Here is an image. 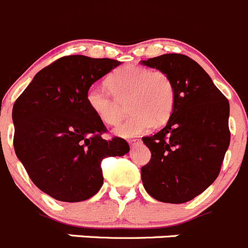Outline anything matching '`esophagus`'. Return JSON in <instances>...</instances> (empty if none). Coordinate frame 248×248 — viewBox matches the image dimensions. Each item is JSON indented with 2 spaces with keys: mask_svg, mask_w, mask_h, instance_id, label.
<instances>
[{
  "mask_svg": "<svg viewBox=\"0 0 248 248\" xmlns=\"http://www.w3.org/2000/svg\"><path fill=\"white\" fill-rule=\"evenodd\" d=\"M128 143L132 145V144H135V143H140V140H129Z\"/></svg>",
  "mask_w": 248,
  "mask_h": 248,
  "instance_id": "34e87169",
  "label": "esophagus"
}]
</instances>
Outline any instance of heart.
<instances>
[{
	"instance_id": "heart-1",
	"label": "heart",
	"mask_w": 248,
	"mask_h": 248,
	"mask_svg": "<svg viewBox=\"0 0 248 248\" xmlns=\"http://www.w3.org/2000/svg\"><path fill=\"white\" fill-rule=\"evenodd\" d=\"M112 95L98 87L85 93V103L103 124L116 126L124 119L127 104L132 115L116 129L122 137H133L149 131L170 117L175 105V85L165 72L140 66L117 69L108 79Z\"/></svg>"
}]
</instances>
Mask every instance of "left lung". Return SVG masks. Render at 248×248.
Segmentation results:
<instances>
[{
    "instance_id": "left-lung-1",
    "label": "left lung",
    "mask_w": 248,
    "mask_h": 248,
    "mask_svg": "<svg viewBox=\"0 0 248 248\" xmlns=\"http://www.w3.org/2000/svg\"><path fill=\"white\" fill-rule=\"evenodd\" d=\"M142 63L165 72L176 94L166 126L142 138L152 153L140 169L143 186L160 202H188L220 172L230 144L229 101L207 72L186 55L166 54Z\"/></svg>"
}]
</instances>
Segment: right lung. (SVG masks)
Here are the masks:
<instances>
[{"instance_id":"obj_1","label":"right lung","mask_w":248,"mask_h":248,"mask_svg":"<svg viewBox=\"0 0 248 248\" xmlns=\"http://www.w3.org/2000/svg\"><path fill=\"white\" fill-rule=\"evenodd\" d=\"M120 61L71 55L36 73L13 105L16 154L36 187L61 202L89 200L103 186L101 161L129 152L124 138L105 140V124L85 93Z\"/></svg>"}]
</instances>
